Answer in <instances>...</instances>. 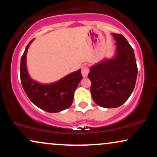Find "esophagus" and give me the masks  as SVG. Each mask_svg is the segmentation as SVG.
Listing matches in <instances>:
<instances>
[{"label": "esophagus", "mask_w": 157, "mask_h": 157, "mask_svg": "<svg viewBox=\"0 0 157 157\" xmlns=\"http://www.w3.org/2000/svg\"><path fill=\"white\" fill-rule=\"evenodd\" d=\"M81 72H82V75L83 77H86L88 76V74L89 73V68L87 66H83L81 70Z\"/></svg>", "instance_id": "34e87169"}]
</instances>
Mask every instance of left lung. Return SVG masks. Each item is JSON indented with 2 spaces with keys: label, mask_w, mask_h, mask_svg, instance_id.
Listing matches in <instances>:
<instances>
[{
  "label": "left lung",
  "mask_w": 157,
  "mask_h": 157,
  "mask_svg": "<svg viewBox=\"0 0 157 157\" xmlns=\"http://www.w3.org/2000/svg\"><path fill=\"white\" fill-rule=\"evenodd\" d=\"M111 35L116 40L114 55L91 66L88 75L93 100L106 109L125 103L134 91L138 71L134 49L127 40L122 35Z\"/></svg>",
  "instance_id": "8db88e82"
}]
</instances>
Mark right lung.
Wrapping results in <instances>:
<instances>
[{
    "label": "right lung",
    "mask_w": 157,
    "mask_h": 157,
    "mask_svg": "<svg viewBox=\"0 0 157 157\" xmlns=\"http://www.w3.org/2000/svg\"><path fill=\"white\" fill-rule=\"evenodd\" d=\"M32 40L25 48L21 60V81L25 92L37 107L49 113H57L71 105L74 94L82 80L81 69L52 83H40L32 80L26 66V55Z\"/></svg>",
    "instance_id": "1"
}]
</instances>
